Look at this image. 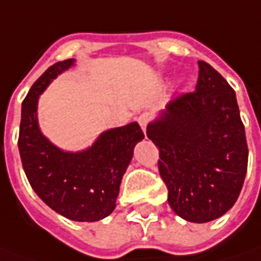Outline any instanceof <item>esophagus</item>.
Masks as SVG:
<instances>
[{"label": "esophagus", "instance_id": "esophagus-1", "mask_svg": "<svg viewBox=\"0 0 261 261\" xmlns=\"http://www.w3.org/2000/svg\"><path fill=\"white\" fill-rule=\"evenodd\" d=\"M138 124H140V127L143 128V131L145 133V128H147V124L150 123V116L148 114H141V116L138 117Z\"/></svg>", "mask_w": 261, "mask_h": 261}]
</instances>
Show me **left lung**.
Returning a JSON list of instances; mask_svg holds the SVG:
<instances>
[{"label": "left lung", "instance_id": "8db88e82", "mask_svg": "<svg viewBox=\"0 0 261 261\" xmlns=\"http://www.w3.org/2000/svg\"><path fill=\"white\" fill-rule=\"evenodd\" d=\"M159 147L168 204L193 223L221 217L242 191L249 148L236 93L210 64L198 61L196 91L177 95L147 125Z\"/></svg>", "mask_w": 261, "mask_h": 261}]
</instances>
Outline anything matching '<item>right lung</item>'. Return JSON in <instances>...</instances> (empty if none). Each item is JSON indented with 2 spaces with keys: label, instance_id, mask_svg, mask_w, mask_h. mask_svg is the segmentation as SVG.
<instances>
[{
  "label": "right lung",
  "instance_id": "right-lung-1",
  "mask_svg": "<svg viewBox=\"0 0 261 261\" xmlns=\"http://www.w3.org/2000/svg\"><path fill=\"white\" fill-rule=\"evenodd\" d=\"M74 58L51 65L22 101L18 148L22 168L33 190L54 212L74 221H98L116 208V200L133 150L144 134L137 123L104 131L90 148L63 151L38 127L40 94Z\"/></svg>",
  "mask_w": 261,
  "mask_h": 261
}]
</instances>
